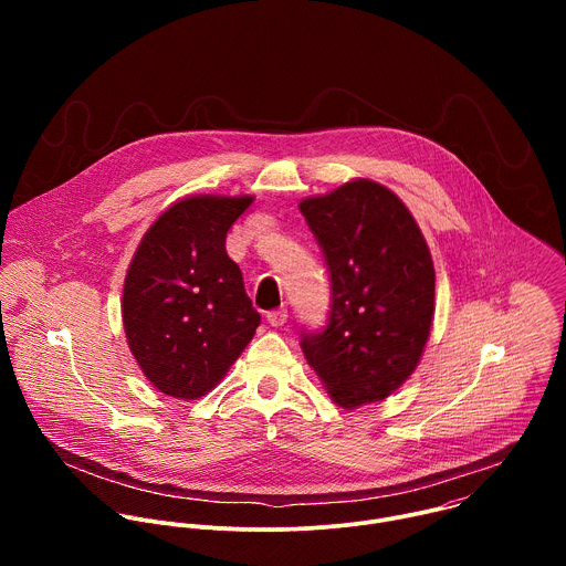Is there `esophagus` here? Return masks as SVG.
<instances>
[{
  "label": "esophagus",
  "mask_w": 566,
  "mask_h": 566,
  "mask_svg": "<svg viewBox=\"0 0 566 566\" xmlns=\"http://www.w3.org/2000/svg\"><path fill=\"white\" fill-rule=\"evenodd\" d=\"M266 319H269V325H271V327H282L284 322L289 319V311H286V308L269 311V313H266Z\"/></svg>",
  "instance_id": "obj_1"
}]
</instances>
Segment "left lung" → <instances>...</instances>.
<instances>
[{"label": "left lung", "mask_w": 566, "mask_h": 566, "mask_svg": "<svg viewBox=\"0 0 566 566\" xmlns=\"http://www.w3.org/2000/svg\"><path fill=\"white\" fill-rule=\"evenodd\" d=\"M332 280L322 332L302 352L343 408L382 400L417 369L434 315V266L426 239L385 186L356 179L300 201Z\"/></svg>", "instance_id": "8db88e82"}]
</instances>
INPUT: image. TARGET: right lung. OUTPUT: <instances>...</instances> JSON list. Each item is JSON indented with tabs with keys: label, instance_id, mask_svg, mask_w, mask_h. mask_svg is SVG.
<instances>
[{
	"label": "right lung",
	"instance_id": "obj_1",
	"mask_svg": "<svg viewBox=\"0 0 566 566\" xmlns=\"http://www.w3.org/2000/svg\"><path fill=\"white\" fill-rule=\"evenodd\" d=\"M253 197H188L160 214L134 253L123 325L147 380L168 396L210 391L260 327L226 232Z\"/></svg>",
	"mask_w": 566,
	"mask_h": 566
}]
</instances>
